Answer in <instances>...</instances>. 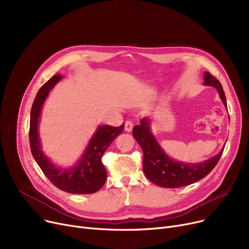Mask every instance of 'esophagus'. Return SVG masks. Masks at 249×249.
Wrapping results in <instances>:
<instances>
[{
	"instance_id": "esophagus-1",
	"label": "esophagus",
	"mask_w": 249,
	"mask_h": 249,
	"mask_svg": "<svg viewBox=\"0 0 249 249\" xmlns=\"http://www.w3.org/2000/svg\"><path fill=\"white\" fill-rule=\"evenodd\" d=\"M133 126H134V123H133L131 120H127V121L125 122V131L130 132V131H131V130H132Z\"/></svg>"
}]
</instances>
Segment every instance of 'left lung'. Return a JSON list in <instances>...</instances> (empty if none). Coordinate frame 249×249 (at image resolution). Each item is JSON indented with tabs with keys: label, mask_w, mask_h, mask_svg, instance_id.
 I'll list each match as a JSON object with an SVG mask.
<instances>
[{
	"label": "left lung",
	"mask_w": 249,
	"mask_h": 249,
	"mask_svg": "<svg viewBox=\"0 0 249 249\" xmlns=\"http://www.w3.org/2000/svg\"><path fill=\"white\" fill-rule=\"evenodd\" d=\"M205 86L217 89L220 98L227 107L225 93L221 83L209 71L205 72ZM132 134L143 151V172L153 184L162 188L185 187L204 178L218 163L224 148L210 160L200 163H184L172 160L163 152L150 132L149 121L143 118L140 125H135Z\"/></svg>",
	"instance_id": "left-lung-1"
}]
</instances>
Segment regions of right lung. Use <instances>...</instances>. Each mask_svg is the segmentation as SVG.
I'll use <instances>...</instances> for the list:
<instances>
[{"mask_svg": "<svg viewBox=\"0 0 249 249\" xmlns=\"http://www.w3.org/2000/svg\"><path fill=\"white\" fill-rule=\"evenodd\" d=\"M62 76L55 74L38 90L30 114L29 142L33 158L46 178L56 188L71 194H93L99 191L107 178V171L102 162V156L113 140L122 133L124 123L119 127L110 125L99 126L91 137L82 160L76 165L61 169L51 163L40 147L38 136V121L41 107L52 89Z\"/></svg>", "mask_w": 249, "mask_h": 249, "instance_id": "obj_1", "label": "right lung"}]
</instances>
